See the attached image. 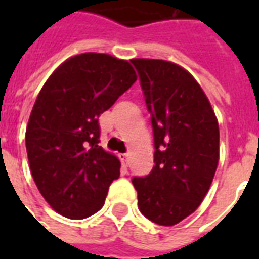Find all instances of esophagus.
Segmentation results:
<instances>
[{
    "instance_id": "obj_1",
    "label": "esophagus",
    "mask_w": 259,
    "mask_h": 259,
    "mask_svg": "<svg viewBox=\"0 0 259 259\" xmlns=\"http://www.w3.org/2000/svg\"><path fill=\"white\" fill-rule=\"evenodd\" d=\"M119 158H120V162H122V165H124V166H127V165H129V154H120Z\"/></svg>"
}]
</instances>
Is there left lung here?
I'll list each match as a JSON object with an SVG mask.
<instances>
[{
  "mask_svg": "<svg viewBox=\"0 0 259 259\" xmlns=\"http://www.w3.org/2000/svg\"><path fill=\"white\" fill-rule=\"evenodd\" d=\"M154 133V168L133 178L139 209L157 225L174 226L198 208L219 161V126L200 84L162 59H132Z\"/></svg>",
  "mask_w": 259,
  "mask_h": 259,
  "instance_id": "1",
  "label": "left lung"
}]
</instances>
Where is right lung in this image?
<instances>
[{"instance_id":"obj_1","label":"right lung","mask_w":259,"mask_h":259,"mask_svg":"<svg viewBox=\"0 0 259 259\" xmlns=\"http://www.w3.org/2000/svg\"><path fill=\"white\" fill-rule=\"evenodd\" d=\"M137 80L127 61L85 53L65 61L42 85L26 129L31 176L62 217L100 211L120 162L104 151L98 118Z\"/></svg>"}]
</instances>
